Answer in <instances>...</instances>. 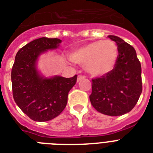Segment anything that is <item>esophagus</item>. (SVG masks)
Returning <instances> with one entry per match:
<instances>
[{
	"label": "esophagus",
	"instance_id": "esophagus-1",
	"mask_svg": "<svg viewBox=\"0 0 153 153\" xmlns=\"http://www.w3.org/2000/svg\"><path fill=\"white\" fill-rule=\"evenodd\" d=\"M85 76H81V75H79L77 77V82H79L80 80H81L82 79H85Z\"/></svg>",
	"mask_w": 153,
	"mask_h": 153
}]
</instances>
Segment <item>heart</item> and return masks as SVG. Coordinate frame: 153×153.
Wrapping results in <instances>:
<instances>
[{
  "label": "heart",
  "mask_w": 153,
  "mask_h": 153,
  "mask_svg": "<svg viewBox=\"0 0 153 153\" xmlns=\"http://www.w3.org/2000/svg\"><path fill=\"white\" fill-rule=\"evenodd\" d=\"M118 56V48L112 41H97L73 51L70 60L85 66L91 75L104 76L113 69Z\"/></svg>",
  "instance_id": "b5f03b06"
}]
</instances>
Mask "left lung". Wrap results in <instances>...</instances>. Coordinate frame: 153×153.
Returning <instances> with one entry per match:
<instances>
[{"mask_svg": "<svg viewBox=\"0 0 153 153\" xmlns=\"http://www.w3.org/2000/svg\"><path fill=\"white\" fill-rule=\"evenodd\" d=\"M118 56L114 68L101 77L93 79L90 101L94 108L108 116H121L137 105L142 92L141 65L134 48L117 36Z\"/></svg>", "mask_w": 153, "mask_h": 153, "instance_id": "8db88e82", "label": "left lung"}]
</instances>
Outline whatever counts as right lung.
Listing matches in <instances>:
<instances>
[{
	"label": "right lung",
	"mask_w": 153,
	"mask_h": 153,
	"mask_svg": "<svg viewBox=\"0 0 153 153\" xmlns=\"http://www.w3.org/2000/svg\"><path fill=\"white\" fill-rule=\"evenodd\" d=\"M61 40L41 37L22 47L17 52L11 73L13 96L21 111L35 121L53 120L62 112L68 94L75 85L77 75L65 78L41 76L36 60L41 53L59 47Z\"/></svg>",
	"instance_id": "1"
}]
</instances>
